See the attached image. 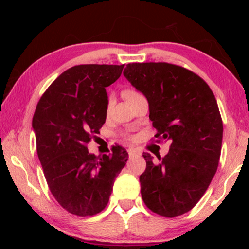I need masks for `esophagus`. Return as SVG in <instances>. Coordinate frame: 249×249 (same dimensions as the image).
<instances>
[{
  "instance_id": "esophagus-1",
  "label": "esophagus",
  "mask_w": 249,
  "mask_h": 249,
  "mask_svg": "<svg viewBox=\"0 0 249 249\" xmlns=\"http://www.w3.org/2000/svg\"><path fill=\"white\" fill-rule=\"evenodd\" d=\"M128 155H129L130 158L140 157V156L142 155V153L138 149H136V148H129L128 149Z\"/></svg>"
}]
</instances>
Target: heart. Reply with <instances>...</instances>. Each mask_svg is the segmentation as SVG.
I'll return each mask as SVG.
<instances>
[{"instance_id":"obj_1","label":"heart","mask_w":249,"mask_h":249,"mask_svg":"<svg viewBox=\"0 0 249 249\" xmlns=\"http://www.w3.org/2000/svg\"><path fill=\"white\" fill-rule=\"evenodd\" d=\"M137 94H140V93H138V92H136V91H134V90H127V91L124 92V96H125L126 101H127L130 98H133V96H135V95H137ZM111 103H112V98L109 96L108 100H107V108H109V107H111Z\"/></svg>"}]
</instances>
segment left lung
<instances>
[{
    "instance_id": "1",
    "label": "left lung",
    "mask_w": 249,
    "mask_h": 249,
    "mask_svg": "<svg viewBox=\"0 0 249 249\" xmlns=\"http://www.w3.org/2000/svg\"><path fill=\"white\" fill-rule=\"evenodd\" d=\"M123 73L148 100L156 142H171L157 162L142 155V200L160 216L182 215L200 201L220 161L223 122L215 96L196 73L168 62L128 64Z\"/></svg>"
}]
</instances>
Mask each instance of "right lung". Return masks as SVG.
I'll list each match as a JSON object with an SVG mask.
<instances>
[{
    "mask_svg": "<svg viewBox=\"0 0 249 249\" xmlns=\"http://www.w3.org/2000/svg\"><path fill=\"white\" fill-rule=\"evenodd\" d=\"M124 65H79L50 84L33 117L36 148L48 188L73 215L93 216L107 206L114 180L128 154L113 146L96 157L88 144L105 123V88L121 77Z\"/></svg>",
    "mask_w": 249,
    "mask_h": 249,
    "instance_id": "1",
    "label": "right lung"
}]
</instances>
